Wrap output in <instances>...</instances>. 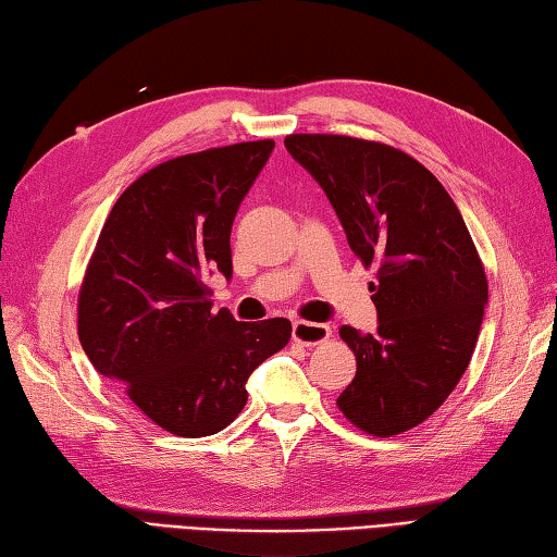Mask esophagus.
Segmentation results:
<instances>
[{"mask_svg": "<svg viewBox=\"0 0 557 557\" xmlns=\"http://www.w3.org/2000/svg\"><path fill=\"white\" fill-rule=\"evenodd\" d=\"M329 336H332V329H329V324L293 322V338L302 346H320L326 342Z\"/></svg>", "mask_w": 557, "mask_h": 557, "instance_id": "esophagus-1", "label": "esophagus"}]
</instances>
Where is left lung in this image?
I'll return each instance as SVG.
<instances>
[{
  "mask_svg": "<svg viewBox=\"0 0 557 557\" xmlns=\"http://www.w3.org/2000/svg\"><path fill=\"white\" fill-rule=\"evenodd\" d=\"M286 149L326 191L362 267L377 269V329H338L356 354L338 411L368 435H401L469 368L487 302L479 249L447 189L401 149L344 134H288Z\"/></svg>",
  "mask_w": 557,
  "mask_h": 557,
  "instance_id": "left-lung-1",
  "label": "left lung"
}]
</instances>
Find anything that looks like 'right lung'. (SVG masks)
<instances>
[{"label": "right lung", "mask_w": 557, "mask_h": 557, "mask_svg": "<svg viewBox=\"0 0 557 557\" xmlns=\"http://www.w3.org/2000/svg\"><path fill=\"white\" fill-rule=\"evenodd\" d=\"M274 149L243 141L170 158L110 209L78 288V342L94 368L151 421L180 437L228 428L245 382L290 342L283 317L235 322L203 283L233 274L237 207Z\"/></svg>", "instance_id": "right-lung-1"}]
</instances>
